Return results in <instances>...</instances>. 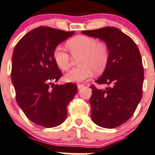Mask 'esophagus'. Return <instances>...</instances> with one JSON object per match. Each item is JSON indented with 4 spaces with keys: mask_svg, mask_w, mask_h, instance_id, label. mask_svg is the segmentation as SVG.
<instances>
[{
    "mask_svg": "<svg viewBox=\"0 0 155 155\" xmlns=\"http://www.w3.org/2000/svg\"><path fill=\"white\" fill-rule=\"evenodd\" d=\"M84 84H78V89H81V88H82L83 87H84Z\"/></svg>",
    "mask_w": 155,
    "mask_h": 155,
    "instance_id": "34e87169",
    "label": "esophagus"
}]
</instances>
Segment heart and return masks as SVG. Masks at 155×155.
<instances>
[{"label":"heart","mask_w":155,"mask_h":155,"mask_svg":"<svg viewBox=\"0 0 155 155\" xmlns=\"http://www.w3.org/2000/svg\"><path fill=\"white\" fill-rule=\"evenodd\" d=\"M70 53L78 59L79 66L68 71L65 79L68 82H81L91 77L93 71L100 74L106 68L109 52L105 44L93 37L78 35L67 42ZM53 59L60 69L67 71L71 67V56L62 46L53 50Z\"/></svg>","instance_id":"obj_1"}]
</instances>
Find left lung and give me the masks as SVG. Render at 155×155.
Here are the masks:
<instances>
[{"label":"left lung","mask_w":155,"mask_h":155,"mask_svg":"<svg viewBox=\"0 0 155 155\" xmlns=\"http://www.w3.org/2000/svg\"><path fill=\"white\" fill-rule=\"evenodd\" d=\"M81 33L102 39L109 51L103 74L95 82L107 84L105 90L90 86L91 117L102 127L115 128L132 117L142 96L144 69L136 43L114 27L82 31Z\"/></svg>","instance_id":"obj_1"}]
</instances>
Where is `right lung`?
<instances>
[{
    "label": "right lung",
    "mask_w": 155,
    "mask_h": 155,
    "mask_svg": "<svg viewBox=\"0 0 155 155\" xmlns=\"http://www.w3.org/2000/svg\"><path fill=\"white\" fill-rule=\"evenodd\" d=\"M74 31L41 26L28 32L12 56V83L16 100L33 123L50 128L67 117V107L78 91L74 84H55L62 76L53 59L54 49Z\"/></svg>",
    "instance_id": "obj_1"
}]
</instances>
